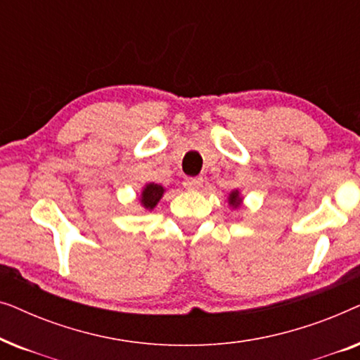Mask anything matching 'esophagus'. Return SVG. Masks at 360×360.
Returning a JSON list of instances; mask_svg holds the SVG:
<instances>
[{
    "instance_id": "34e87169",
    "label": "esophagus",
    "mask_w": 360,
    "mask_h": 360,
    "mask_svg": "<svg viewBox=\"0 0 360 360\" xmlns=\"http://www.w3.org/2000/svg\"><path fill=\"white\" fill-rule=\"evenodd\" d=\"M184 185H185V188H188V190H198V188H201V185H203V179H201V176L185 179Z\"/></svg>"
}]
</instances>
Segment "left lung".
<instances>
[{
    "instance_id": "8db88e82",
    "label": "left lung",
    "mask_w": 360,
    "mask_h": 360,
    "mask_svg": "<svg viewBox=\"0 0 360 360\" xmlns=\"http://www.w3.org/2000/svg\"><path fill=\"white\" fill-rule=\"evenodd\" d=\"M228 201H229V205L233 206V208H239L240 201H243V198H240V195H239V190H233V191H231Z\"/></svg>"
}]
</instances>
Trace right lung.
I'll return each mask as SVG.
<instances>
[{
	"mask_svg": "<svg viewBox=\"0 0 360 360\" xmlns=\"http://www.w3.org/2000/svg\"><path fill=\"white\" fill-rule=\"evenodd\" d=\"M164 186L159 184H147L144 188H142L141 193V205L144 206L146 210H154L157 203H159L162 195H164Z\"/></svg>",
	"mask_w": 360,
	"mask_h": 360,
	"instance_id": "right-lung-1",
	"label": "right lung"
}]
</instances>
